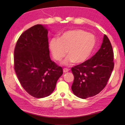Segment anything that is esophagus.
Listing matches in <instances>:
<instances>
[{
  "mask_svg": "<svg viewBox=\"0 0 125 125\" xmlns=\"http://www.w3.org/2000/svg\"><path fill=\"white\" fill-rule=\"evenodd\" d=\"M63 73H67L69 71V69H67V68H64V69H63Z\"/></svg>",
  "mask_w": 125,
  "mask_h": 125,
  "instance_id": "1",
  "label": "esophagus"
}]
</instances>
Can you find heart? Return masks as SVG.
<instances>
[{
  "mask_svg": "<svg viewBox=\"0 0 125 125\" xmlns=\"http://www.w3.org/2000/svg\"><path fill=\"white\" fill-rule=\"evenodd\" d=\"M96 45V39L93 35L80 29L68 30L59 39H52L50 42V49L53 57L61 61L67 53L62 64L68 65L74 62L81 64L87 61Z\"/></svg>",
  "mask_w": 125,
  "mask_h": 125,
  "instance_id": "heart-1",
  "label": "heart"
}]
</instances>
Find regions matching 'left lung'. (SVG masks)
<instances>
[{
    "mask_svg": "<svg viewBox=\"0 0 125 125\" xmlns=\"http://www.w3.org/2000/svg\"><path fill=\"white\" fill-rule=\"evenodd\" d=\"M114 52L106 35L104 36L101 47L89 60L72 68L74 81L73 94L86 99L99 94L105 87L114 67Z\"/></svg>",
    "mask_w": 125,
    "mask_h": 125,
    "instance_id": "left-lung-1",
    "label": "left lung"
}]
</instances>
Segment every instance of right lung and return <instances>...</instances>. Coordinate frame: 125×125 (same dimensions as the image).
I'll return each instance as SVG.
<instances>
[{
	"label": "right lung",
	"mask_w": 125,
	"mask_h": 125,
	"mask_svg": "<svg viewBox=\"0 0 125 125\" xmlns=\"http://www.w3.org/2000/svg\"><path fill=\"white\" fill-rule=\"evenodd\" d=\"M46 26L36 25L23 32L14 50V69L23 88L36 98L49 96L63 74L52 62Z\"/></svg>",
	"instance_id": "add662e5"
}]
</instances>
